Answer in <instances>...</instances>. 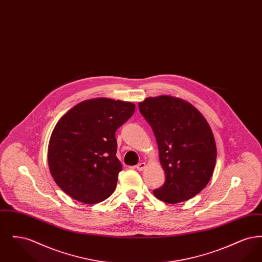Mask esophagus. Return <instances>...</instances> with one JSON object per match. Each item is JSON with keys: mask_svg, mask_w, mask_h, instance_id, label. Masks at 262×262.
<instances>
[{"mask_svg": "<svg viewBox=\"0 0 262 262\" xmlns=\"http://www.w3.org/2000/svg\"><path fill=\"white\" fill-rule=\"evenodd\" d=\"M136 168H137V170H138V171H142L145 168V163H138L137 166H136Z\"/></svg>", "mask_w": 262, "mask_h": 262, "instance_id": "1", "label": "esophagus"}]
</instances>
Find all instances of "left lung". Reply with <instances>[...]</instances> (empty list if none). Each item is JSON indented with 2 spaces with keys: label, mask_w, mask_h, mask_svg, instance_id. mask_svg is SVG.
<instances>
[{
  "label": "left lung",
  "mask_w": 262,
  "mask_h": 262,
  "mask_svg": "<svg viewBox=\"0 0 262 262\" xmlns=\"http://www.w3.org/2000/svg\"><path fill=\"white\" fill-rule=\"evenodd\" d=\"M138 108L152 127L166 174L154 195L171 204L192 199L208 184L216 163L208 123L191 104L172 96L146 98Z\"/></svg>",
  "instance_id": "8db88e82"
}]
</instances>
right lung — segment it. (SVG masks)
<instances>
[{
    "label": "right lung",
    "instance_id": "obj_1",
    "mask_svg": "<svg viewBox=\"0 0 262 262\" xmlns=\"http://www.w3.org/2000/svg\"><path fill=\"white\" fill-rule=\"evenodd\" d=\"M135 110L130 102L97 98L75 105L60 119L49 141L48 163L67 194L88 204L112 194L123 169L115 134Z\"/></svg>",
    "mask_w": 262,
    "mask_h": 262
}]
</instances>
